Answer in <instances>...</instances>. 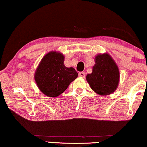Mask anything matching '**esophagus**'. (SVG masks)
Segmentation results:
<instances>
[{
	"mask_svg": "<svg viewBox=\"0 0 147 147\" xmlns=\"http://www.w3.org/2000/svg\"><path fill=\"white\" fill-rule=\"evenodd\" d=\"M78 75H79V76H80V77H82V78H85V76H86V75H85L84 72H83V71L79 72Z\"/></svg>",
	"mask_w": 147,
	"mask_h": 147,
	"instance_id": "esophagus-1",
	"label": "esophagus"
}]
</instances>
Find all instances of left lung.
I'll return each instance as SVG.
<instances>
[{
    "instance_id": "8db88e82",
    "label": "left lung",
    "mask_w": 147,
    "mask_h": 147,
    "mask_svg": "<svg viewBox=\"0 0 147 147\" xmlns=\"http://www.w3.org/2000/svg\"><path fill=\"white\" fill-rule=\"evenodd\" d=\"M93 71L86 78L96 93L108 95L115 91L119 83V70L110 54H99L95 57Z\"/></svg>"
}]
</instances>
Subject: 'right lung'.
<instances>
[{
    "instance_id": "obj_1",
    "label": "right lung",
    "mask_w": 147,
    "mask_h": 147,
    "mask_svg": "<svg viewBox=\"0 0 147 147\" xmlns=\"http://www.w3.org/2000/svg\"><path fill=\"white\" fill-rule=\"evenodd\" d=\"M64 59L60 52H50L43 57L36 69L35 80L38 88L48 97L60 95L78 77L75 69L65 66Z\"/></svg>"
}]
</instances>
